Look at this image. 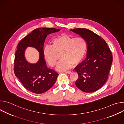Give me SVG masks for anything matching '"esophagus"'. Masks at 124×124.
I'll return each instance as SVG.
<instances>
[{"label":"esophagus","mask_w":124,"mask_h":124,"mask_svg":"<svg viewBox=\"0 0 124 124\" xmlns=\"http://www.w3.org/2000/svg\"><path fill=\"white\" fill-rule=\"evenodd\" d=\"M65 73H68V74H71L72 73H73V70H68V71H66Z\"/></svg>","instance_id":"esophagus-1"}]
</instances>
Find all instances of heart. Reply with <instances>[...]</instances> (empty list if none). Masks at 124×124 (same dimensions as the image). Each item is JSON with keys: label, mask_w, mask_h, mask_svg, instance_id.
Wrapping results in <instances>:
<instances>
[{"label": "heart", "mask_w": 124, "mask_h": 124, "mask_svg": "<svg viewBox=\"0 0 124 124\" xmlns=\"http://www.w3.org/2000/svg\"><path fill=\"white\" fill-rule=\"evenodd\" d=\"M51 45L46 46L43 51L44 56L50 66L54 67L58 58H62L57 64L56 69L65 70L72 64L77 65L84 58L87 50V42L82 37L70 36L62 35L52 40Z\"/></svg>", "instance_id": "1"}]
</instances>
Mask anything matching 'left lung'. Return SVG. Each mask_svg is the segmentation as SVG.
<instances>
[{"label": "left lung", "mask_w": 124, "mask_h": 124, "mask_svg": "<svg viewBox=\"0 0 124 124\" xmlns=\"http://www.w3.org/2000/svg\"><path fill=\"white\" fill-rule=\"evenodd\" d=\"M70 31L84 38L88 45L86 58L75 68L78 75L76 85L83 92H95L108 80L112 62V52L105 40L93 31L86 28Z\"/></svg>", "instance_id": "1"}]
</instances>
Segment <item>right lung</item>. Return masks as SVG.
<instances>
[{
  "mask_svg": "<svg viewBox=\"0 0 124 124\" xmlns=\"http://www.w3.org/2000/svg\"><path fill=\"white\" fill-rule=\"evenodd\" d=\"M60 29L39 28L33 30L17 45L14 60V73L26 89L35 94H42L48 90L55 83L58 74L48 68L44 58V44L48 35L58 32ZM27 46L36 48L40 52L39 62L30 64L24 57Z\"/></svg>",
  "mask_w": 124,
  "mask_h": 124,
  "instance_id": "obj_1",
  "label": "right lung"
}]
</instances>
